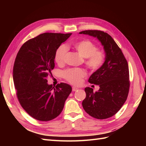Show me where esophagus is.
Wrapping results in <instances>:
<instances>
[{
  "mask_svg": "<svg viewBox=\"0 0 146 146\" xmlns=\"http://www.w3.org/2000/svg\"><path fill=\"white\" fill-rule=\"evenodd\" d=\"M78 90V88H76V87H75V86H73V88H72V90L73 91V92H76V91H77Z\"/></svg>",
  "mask_w": 146,
  "mask_h": 146,
  "instance_id": "34e87169",
  "label": "esophagus"
}]
</instances>
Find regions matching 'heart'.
I'll return each mask as SVG.
<instances>
[{"label":"heart","instance_id":"obj_1","mask_svg":"<svg viewBox=\"0 0 146 146\" xmlns=\"http://www.w3.org/2000/svg\"><path fill=\"white\" fill-rule=\"evenodd\" d=\"M71 45L83 58H86L85 64L90 69L96 71L102 66L104 62V54L101 51L97 50V46L94 42L86 39L73 42ZM67 51L66 46L63 44L57 49L54 59L58 64L63 63ZM85 76V70L80 68L68 69L64 72L65 79L73 85H79Z\"/></svg>","mask_w":146,"mask_h":146}]
</instances>
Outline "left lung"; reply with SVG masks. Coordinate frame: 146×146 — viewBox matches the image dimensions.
<instances>
[{
    "label": "left lung",
    "mask_w": 146,
    "mask_h": 146,
    "mask_svg": "<svg viewBox=\"0 0 146 146\" xmlns=\"http://www.w3.org/2000/svg\"><path fill=\"white\" fill-rule=\"evenodd\" d=\"M97 38L104 47L105 61L90 76L88 82L100 86L97 92L86 87V98L82 102L85 111L97 119L114 115L125 103L129 90V71L127 61L111 37L101 31L80 32Z\"/></svg>",
    "instance_id": "obj_1"
}]
</instances>
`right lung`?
Here are the masks:
<instances>
[{
  "instance_id": "add662e5",
  "label": "right lung",
  "mask_w": 146,
  "mask_h": 146,
  "mask_svg": "<svg viewBox=\"0 0 146 146\" xmlns=\"http://www.w3.org/2000/svg\"><path fill=\"white\" fill-rule=\"evenodd\" d=\"M72 33H43L26 42L15 58L13 80L20 104L34 119H54L61 113L72 90L64 83L49 85L56 51Z\"/></svg>"
}]
</instances>
